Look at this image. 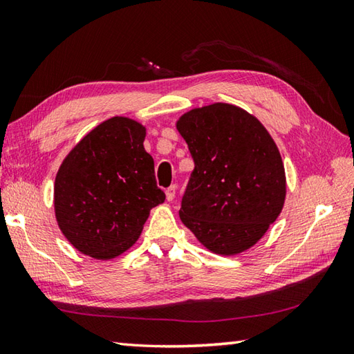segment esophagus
Listing matches in <instances>:
<instances>
[{
  "mask_svg": "<svg viewBox=\"0 0 354 354\" xmlns=\"http://www.w3.org/2000/svg\"><path fill=\"white\" fill-rule=\"evenodd\" d=\"M175 196H176V185H170L169 189L165 190V199L171 202L173 199H175Z\"/></svg>",
  "mask_w": 354,
  "mask_h": 354,
  "instance_id": "34e87169",
  "label": "esophagus"
}]
</instances>
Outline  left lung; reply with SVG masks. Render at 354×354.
<instances>
[{
	"label": "left lung",
	"instance_id": "8db88e82",
	"mask_svg": "<svg viewBox=\"0 0 354 354\" xmlns=\"http://www.w3.org/2000/svg\"><path fill=\"white\" fill-rule=\"evenodd\" d=\"M194 170L179 217L209 252L237 255L266 234L286 201V173L274 138L257 117L230 103L178 118Z\"/></svg>",
	"mask_w": 354,
	"mask_h": 354
}]
</instances>
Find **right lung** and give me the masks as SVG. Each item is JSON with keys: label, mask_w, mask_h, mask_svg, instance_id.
<instances>
[{"label": "right lung", "mask_w": 354, "mask_h": 354, "mask_svg": "<svg viewBox=\"0 0 354 354\" xmlns=\"http://www.w3.org/2000/svg\"><path fill=\"white\" fill-rule=\"evenodd\" d=\"M146 126L112 117L74 146L56 173L55 216L82 254L111 260L137 242L150 209L165 199L156 187Z\"/></svg>", "instance_id": "obj_1"}]
</instances>
